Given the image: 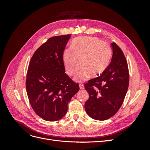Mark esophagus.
<instances>
[{"label": "esophagus", "mask_w": 150, "mask_h": 150, "mask_svg": "<svg viewBox=\"0 0 150 150\" xmlns=\"http://www.w3.org/2000/svg\"><path fill=\"white\" fill-rule=\"evenodd\" d=\"M79 88H80V89H81V90H83V89H84V85H83V84H79Z\"/></svg>", "instance_id": "1"}]
</instances>
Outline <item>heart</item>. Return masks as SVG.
Segmentation results:
<instances>
[{"mask_svg": "<svg viewBox=\"0 0 150 150\" xmlns=\"http://www.w3.org/2000/svg\"><path fill=\"white\" fill-rule=\"evenodd\" d=\"M111 49L96 38H79L63 52V62L68 75L74 76L82 66L75 79L79 82L101 76L110 63ZM81 62H80V61Z\"/></svg>", "mask_w": 150, "mask_h": 150, "instance_id": "obj_1", "label": "heart"}]
</instances>
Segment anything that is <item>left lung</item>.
Instances as JSON below:
<instances>
[{"label": "left lung", "instance_id": "8db88e82", "mask_svg": "<svg viewBox=\"0 0 150 150\" xmlns=\"http://www.w3.org/2000/svg\"><path fill=\"white\" fill-rule=\"evenodd\" d=\"M111 46L112 56L106 71L84 84L89 93L85 110L96 120H106L114 116L123 103L128 89L129 76L126 57L115 42Z\"/></svg>", "mask_w": 150, "mask_h": 150}]
</instances>
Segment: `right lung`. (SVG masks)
<instances>
[{
  "instance_id": "1",
  "label": "right lung",
  "mask_w": 150,
  "mask_h": 150,
  "mask_svg": "<svg viewBox=\"0 0 150 150\" xmlns=\"http://www.w3.org/2000/svg\"><path fill=\"white\" fill-rule=\"evenodd\" d=\"M71 34L49 38L32 57L27 72L26 91L30 106L39 116L48 121L61 119L67 104L79 91L65 73L63 52Z\"/></svg>"
}]
</instances>
